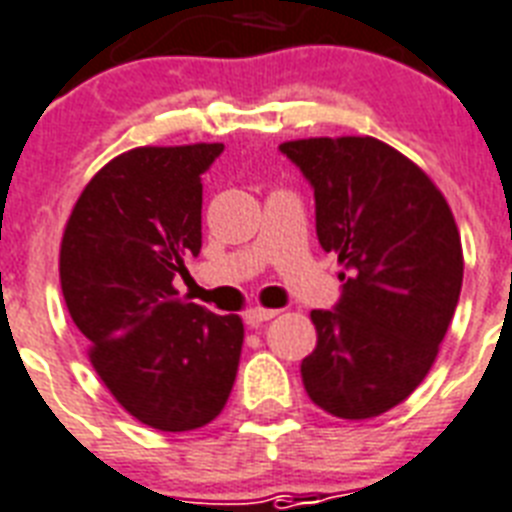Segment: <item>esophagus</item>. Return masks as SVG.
<instances>
[{
  "label": "esophagus",
  "instance_id": "esophagus-1",
  "mask_svg": "<svg viewBox=\"0 0 512 512\" xmlns=\"http://www.w3.org/2000/svg\"><path fill=\"white\" fill-rule=\"evenodd\" d=\"M273 316H279V311H273V308H249L244 313V321H247L249 327H260L263 321H271Z\"/></svg>",
  "mask_w": 512,
  "mask_h": 512
}]
</instances>
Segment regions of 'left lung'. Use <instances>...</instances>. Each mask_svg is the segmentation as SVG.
<instances>
[{
    "instance_id": "1",
    "label": "left lung",
    "mask_w": 512,
    "mask_h": 512,
    "mask_svg": "<svg viewBox=\"0 0 512 512\" xmlns=\"http://www.w3.org/2000/svg\"><path fill=\"white\" fill-rule=\"evenodd\" d=\"M281 151L311 180L321 247L345 265L335 311H311L303 385L324 412L372 420L436 361L460 300V231L438 185L382 140L305 138Z\"/></svg>"
}]
</instances>
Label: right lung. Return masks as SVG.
Here are the masks:
<instances>
[{"mask_svg": "<svg viewBox=\"0 0 512 512\" xmlns=\"http://www.w3.org/2000/svg\"><path fill=\"white\" fill-rule=\"evenodd\" d=\"M223 143L140 146L84 185L60 241V289L92 369L124 412L164 433L223 412L244 324L175 289L201 249V175Z\"/></svg>", "mask_w": 512, "mask_h": 512, "instance_id": "add662e5", "label": "right lung"}]
</instances>
